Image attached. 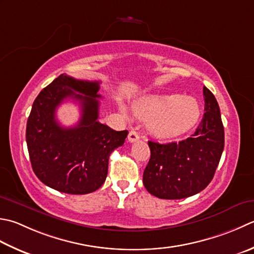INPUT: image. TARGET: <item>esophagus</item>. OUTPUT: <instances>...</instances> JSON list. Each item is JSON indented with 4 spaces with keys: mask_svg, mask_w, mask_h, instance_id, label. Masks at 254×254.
<instances>
[{
    "mask_svg": "<svg viewBox=\"0 0 254 254\" xmlns=\"http://www.w3.org/2000/svg\"><path fill=\"white\" fill-rule=\"evenodd\" d=\"M127 138H128V142L133 143V142H136V141L138 140V138H140V136H138L137 132H135L134 130H131L130 133H128Z\"/></svg>",
    "mask_w": 254,
    "mask_h": 254,
    "instance_id": "1",
    "label": "esophagus"
}]
</instances>
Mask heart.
Masks as SVG:
<instances>
[{
    "label": "heart",
    "mask_w": 254,
    "mask_h": 254,
    "mask_svg": "<svg viewBox=\"0 0 254 254\" xmlns=\"http://www.w3.org/2000/svg\"><path fill=\"white\" fill-rule=\"evenodd\" d=\"M124 117L127 109L121 106ZM133 114L142 121H147V130L157 138H173L190 131L200 116L199 104L191 97L181 94L146 96L133 103Z\"/></svg>",
    "instance_id": "obj_1"
}]
</instances>
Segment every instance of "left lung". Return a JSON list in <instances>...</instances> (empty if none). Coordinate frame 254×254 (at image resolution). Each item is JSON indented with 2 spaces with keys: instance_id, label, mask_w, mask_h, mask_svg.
<instances>
[{
  "instance_id": "8db88e82",
  "label": "left lung",
  "mask_w": 254,
  "mask_h": 254,
  "mask_svg": "<svg viewBox=\"0 0 254 254\" xmlns=\"http://www.w3.org/2000/svg\"><path fill=\"white\" fill-rule=\"evenodd\" d=\"M205 113L190 137L161 144L148 141L151 157L143 173V184L153 196L182 199L209 185L225 146V131L215 96L203 87Z\"/></svg>"
}]
</instances>
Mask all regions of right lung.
I'll return each instance as SVG.
<instances>
[{
    "mask_svg": "<svg viewBox=\"0 0 254 254\" xmlns=\"http://www.w3.org/2000/svg\"><path fill=\"white\" fill-rule=\"evenodd\" d=\"M99 81L61 74L39 92L26 126V143L35 175L55 190L83 195L96 191L108 175L109 157L122 146L127 131H114L98 121ZM78 101L82 117L77 126L63 128L56 120L58 105Z\"/></svg>",
    "mask_w": 254,
    "mask_h": 254,
    "instance_id": "right-lung-1",
    "label": "right lung"
}]
</instances>
